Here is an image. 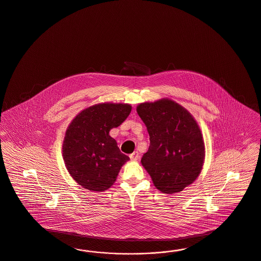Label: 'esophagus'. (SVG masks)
<instances>
[{
  "mask_svg": "<svg viewBox=\"0 0 261 261\" xmlns=\"http://www.w3.org/2000/svg\"><path fill=\"white\" fill-rule=\"evenodd\" d=\"M129 157H130V159H131L132 161H138V160L140 159V155H139L138 151H134L132 154H130Z\"/></svg>",
  "mask_w": 261,
  "mask_h": 261,
  "instance_id": "34e87169",
  "label": "esophagus"
}]
</instances>
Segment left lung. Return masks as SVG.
Segmentation results:
<instances>
[{"instance_id": "left-lung-1", "label": "left lung", "mask_w": 261, "mask_h": 261, "mask_svg": "<svg viewBox=\"0 0 261 261\" xmlns=\"http://www.w3.org/2000/svg\"><path fill=\"white\" fill-rule=\"evenodd\" d=\"M137 113L150 140L142 165L159 191L181 192L197 179L204 161V142L196 119L167 98L142 103Z\"/></svg>"}]
</instances>
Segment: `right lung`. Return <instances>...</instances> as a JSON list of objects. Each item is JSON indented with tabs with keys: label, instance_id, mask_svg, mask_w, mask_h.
I'll return each instance as SVG.
<instances>
[{
	"label": "right lung",
	"instance_id": "1",
	"mask_svg": "<svg viewBox=\"0 0 261 261\" xmlns=\"http://www.w3.org/2000/svg\"><path fill=\"white\" fill-rule=\"evenodd\" d=\"M131 110L129 104H96L83 110L68 126L63 144V160L72 178L85 189H109L129 160L109 132L120 125Z\"/></svg>",
	"mask_w": 261,
	"mask_h": 261
}]
</instances>
